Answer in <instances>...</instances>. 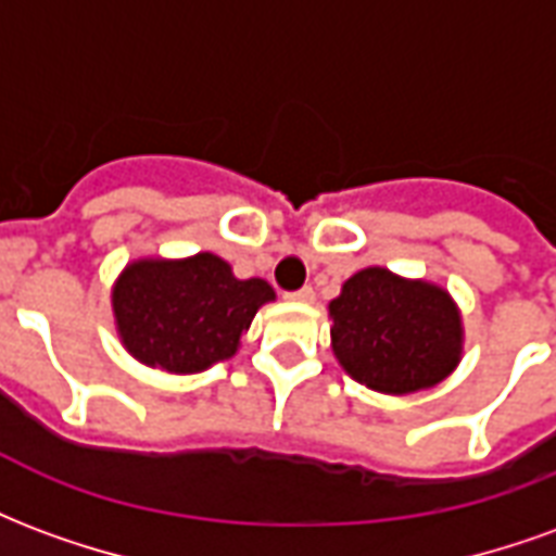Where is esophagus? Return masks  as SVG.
I'll list each match as a JSON object with an SVG mask.
<instances>
[{
  "mask_svg": "<svg viewBox=\"0 0 556 556\" xmlns=\"http://www.w3.org/2000/svg\"><path fill=\"white\" fill-rule=\"evenodd\" d=\"M289 298H291V301H298V303H313L315 301V291H313V286H303V289L291 291Z\"/></svg>",
  "mask_w": 556,
  "mask_h": 556,
  "instance_id": "1",
  "label": "esophagus"
}]
</instances>
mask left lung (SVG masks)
<instances>
[{
  "label": "left lung",
  "instance_id": "left-lung-1",
  "mask_svg": "<svg viewBox=\"0 0 556 556\" xmlns=\"http://www.w3.org/2000/svg\"><path fill=\"white\" fill-rule=\"evenodd\" d=\"M330 337L342 369L378 393H414L443 381L462 357V318L450 294L366 267L330 301Z\"/></svg>",
  "mask_w": 556,
  "mask_h": 556
}]
</instances>
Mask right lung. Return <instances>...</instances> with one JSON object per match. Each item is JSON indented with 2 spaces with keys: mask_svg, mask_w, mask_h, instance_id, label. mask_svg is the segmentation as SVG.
Instances as JSON below:
<instances>
[{
  "mask_svg": "<svg viewBox=\"0 0 556 556\" xmlns=\"http://www.w3.org/2000/svg\"><path fill=\"white\" fill-rule=\"evenodd\" d=\"M267 301H274V289L265 279H238L214 253L134 262L113 291L125 349L146 366L178 375L229 361Z\"/></svg>",
  "mask_w": 556,
  "mask_h": 556,
  "instance_id": "add662e5",
  "label": "right lung"
}]
</instances>
